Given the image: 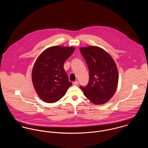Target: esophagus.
<instances>
[{"mask_svg":"<svg viewBox=\"0 0 148 148\" xmlns=\"http://www.w3.org/2000/svg\"><path fill=\"white\" fill-rule=\"evenodd\" d=\"M78 84H79L78 81H75V82H74L73 83V85H77Z\"/></svg>","mask_w":148,"mask_h":148,"instance_id":"esophagus-1","label":"esophagus"}]
</instances>
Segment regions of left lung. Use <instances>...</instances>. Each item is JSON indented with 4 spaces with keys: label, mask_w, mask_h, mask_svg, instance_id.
<instances>
[{
    "label": "left lung",
    "mask_w": 148,
    "mask_h": 148,
    "mask_svg": "<svg viewBox=\"0 0 148 148\" xmlns=\"http://www.w3.org/2000/svg\"><path fill=\"white\" fill-rule=\"evenodd\" d=\"M87 64L89 80L80 86L85 96L95 104H103L114 94L119 82L117 66L112 58L103 49L95 46L80 48Z\"/></svg>",
    "instance_id": "left-lung-1"
}]
</instances>
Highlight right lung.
Listing matches in <instances>:
<instances>
[{
  "label": "right lung",
  "mask_w": 148,
  "mask_h": 148,
  "mask_svg": "<svg viewBox=\"0 0 148 148\" xmlns=\"http://www.w3.org/2000/svg\"><path fill=\"white\" fill-rule=\"evenodd\" d=\"M74 47L53 46L44 50L34 65L32 80L39 97L53 103L61 99L72 83L64 69L65 60L73 53Z\"/></svg>",
  "instance_id": "obj_1"
}]
</instances>
